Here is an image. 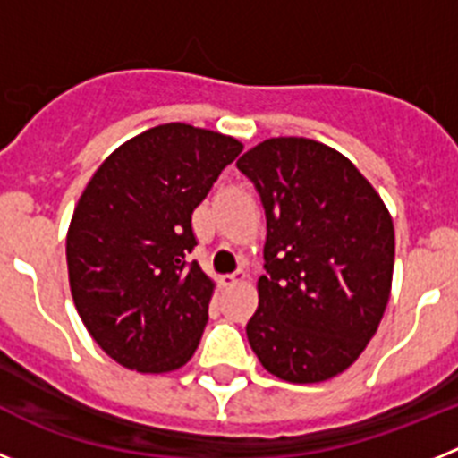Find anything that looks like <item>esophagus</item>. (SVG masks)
I'll list each match as a JSON object with an SVG mask.
<instances>
[{
    "mask_svg": "<svg viewBox=\"0 0 458 458\" xmlns=\"http://www.w3.org/2000/svg\"><path fill=\"white\" fill-rule=\"evenodd\" d=\"M248 279V275L245 273H233V275H222L220 277V284L225 286V289H232V286L236 284H242Z\"/></svg>",
    "mask_w": 458,
    "mask_h": 458,
    "instance_id": "obj_1",
    "label": "esophagus"
}]
</instances>
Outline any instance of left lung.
I'll list each match as a JSON object with an SVG mask.
<instances>
[{
  "mask_svg": "<svg viewBox=\"0 0 458 458\" xmlns=\"http://www.w3.org/2000/svg\"><path fill=\"white\" fill-rule=\"evenodd\" d=\"M238 169L257 185L268 225L250 346L282 380L333 378L360 358L386 314L390 210L349 157L305 137H270Z\"/></svg>",
  "mask_w": 458,
  "mask_h": 458,
  "instance_id": "8db88e82",
  "label": "left lung"
}]
</instances>
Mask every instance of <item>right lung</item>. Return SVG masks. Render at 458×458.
Masks as SVG:
<instances>
[{"label": "right lung", "mask_w": 458, "mask_h": 458, "mask_svg": "<svg viewBox=\"0 0 458 458\" xmlns=\"http://www.w3.org/2000/svg\"><path fill=\"white\" fill-rule=\"evenodd\" d=\"M241 151L236 137L163 123L109 153L84 188L66 236L72 302L125 369L167 374L199 346L216 282L185 261L192 210Z\"/></svg>", "instance_id": "right-lung-1"}]
</instances>
